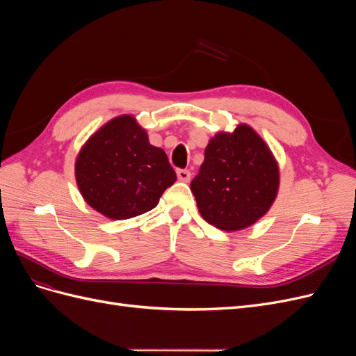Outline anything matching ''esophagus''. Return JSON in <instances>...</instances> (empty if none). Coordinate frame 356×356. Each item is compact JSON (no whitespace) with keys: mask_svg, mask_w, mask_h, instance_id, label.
<instances>
[{"mask_svg":"<svg viewBox=\"0 0 356 356\" xmlns=\"http://www.w3.org/2000/svg\"><path fill=\"white\" fill-rule=\"evenodd\" d=\"M177 175H178V179L182 181V182H188L190 178H191L190 170H187V169H178Z\"/></svg>","mask_w":356,"mask_h":356,"instance_id":"esophagus-1","label":"esophagus"}]
</instances>
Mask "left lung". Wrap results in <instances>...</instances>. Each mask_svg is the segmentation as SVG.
Segmentation results:
<instances>
[{
    "instance_id": "obj_1",
    "label": "left lung",
    "mask_w": 356,
    "mask_h": 356,
    "mask_svg": "<svg viewBox=\"0 0 356 356\" xmlns=\"http://www.w3.org/2000/svg\"><path fill=\"white\" fill-rule=\"evenodd\" d=\"M279 165L264 139L241 123L217 132L191 181L202 218L224 232L250 227L268 212L279 191Z\"/></svg>"
}]
</instances>
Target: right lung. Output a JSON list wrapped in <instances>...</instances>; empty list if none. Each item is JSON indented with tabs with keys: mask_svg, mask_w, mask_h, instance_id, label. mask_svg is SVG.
<instances>
[{
	"mask_svg": "<svg viewBox=\"0 0 356 356\" xmlns=\"http://www.w3.org/2000/svg\"><path fill=\"white\" fill-rule=\"evenodd\" d=\"M74 170L86 203L111 220L152 211L177 181L166 153L149 144L147 131L131 114L111 118L90 135Z\"/></svg>",
	"mask_w": 356,
	"mask_h": 356,
	"instance_id": "obj_1",
	"label": "right lung"
}]
</instances>
